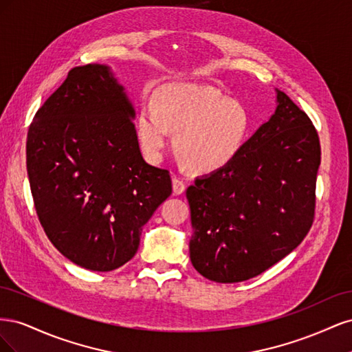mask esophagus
Here are the masks:
<instances>
[{"instance_id":"obj_1","label":"esophagus","mask_w":352,"mask_h":352,"mask_svg":"<svg viewBox=\"0 0 352 352\" xmlns=\"http://www.w3.org/2000/svg\"><path fill=\"white\" fill-rule=\"evenodd\" d=\"M172 184H173V194H175V195H180V194L185 192V188H186V186H185V184H184L182 180H180L179 177L173 176Z\"/></svg>"}]
</instances>
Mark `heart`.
Returning <instances> with one entry per match:
<instances>
[{
    "label": "heart",
    "mask_w": 352,
    "mask_h": 352,
    "mask_svg": "<svg viewBox=\"0 0 352 352\" xmlns=\"http://www.w3.org/2000/svg\"><path fill=\"white\" fill-rule=\"evenodd\" d=\"M243 105L204 85L168 83L154 95V107L144 105L136 117V135L144 155L163 158L175 135V151L195 175H211L238 155L250 132Z\"/></svg>",
    "instance_id": "1"
}]
</instances>
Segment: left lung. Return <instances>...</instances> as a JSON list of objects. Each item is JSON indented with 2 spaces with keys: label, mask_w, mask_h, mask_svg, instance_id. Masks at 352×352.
Instances as JSON below:
<instances>
[{
  "label": "left lung",
  "mask_w": 352,
  "mask_h": 352,
  "mask_svg": "<svg viewBox=\"0 0 352 352\" xmlns=\"http://www.w3.org/2000/svg\"><path fill=\"white\" fill-rule=\"evenodd\" d=\"M320 142L308 116L276 89V110L216 173L186 189L189 257L204 278L236 283L291 254L313 225Z\"/></svg>",
  "instance_id": "1"
}]
</instances>
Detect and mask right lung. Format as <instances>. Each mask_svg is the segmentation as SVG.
Instances as JSON below:
<instances>
[{
	"mask_svg": "<svg viewBox=\"0 0 352 352\" xmlns=\"http://www.w3.org/2000/svg\"><path fill=\"white\" fill-rule=\"evenodd\" d=\"M135 109L110 66L74 67L34 117L26 142L32 197L51 243L72 263L111 272L172 194L168 170L140 150Z\"/></svg>",
	"mask_w": 352,
	"mask_h": 352,
	"instance_id": "right-lung-1",
	"label": "right lung"
}]
</instances>
